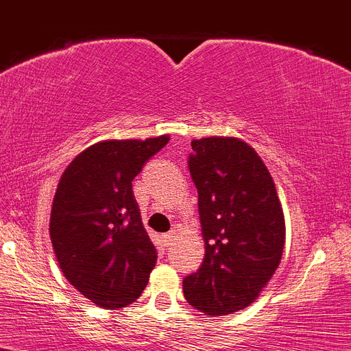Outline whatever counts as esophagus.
<instances>
[{
    "label": "esophagus",
    "instance_id": "34e87169",
    "mask_svg": "<svg viewBox=\"0 0 351 351\" xmlns=\"http://www.w3.org/2000/svg\"><path fill=\"white\" fill-rule=\"evenodd\" d=\"M162 240H164L165 247H171V245L174 243V240H176V230H172V231H169V233L162 234Z\"/></svg>",
    "mask_w": 351,
    "mask_h": 351
}]
</instances>
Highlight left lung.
I'll return each instance as SVG.
<instances>
[{
  "label": "left lung",
  "mask_w": 351,
  "mask_h": 351,
  "mask_svg": "<svg viewBox=\"0 0 351 351\" xmlns=\"http://www.w3.org/2000/svg\"><path fill=\"white\" fill-rule=\"evenodd\" d=\"M204 260L182 280L184 298L209 316L248 308L276 274L285 223L276 184L258 154L234 136L191 142Z\"/></svg>",
  "instance_id": "left-lung-1"
}]
</instances>
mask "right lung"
Listing matches in <instances>:
<instances>
[{"instance_id": "1", "label": "right lung", "mask_w": 351, "mask_h": 351, "mask_svg": "<svg viewBox=\"0 0 351 351\" xmlns=\"http://www.w3.org/2000/svg\"><path fill=\"white\" fill-rule=\"evenodd\" d=\"M169 140L97 142L75 155L57 184L49 228L57 262L69 282L99 308L135 302L157 263L132 180Z\"/></svg>"}]
</instances>
